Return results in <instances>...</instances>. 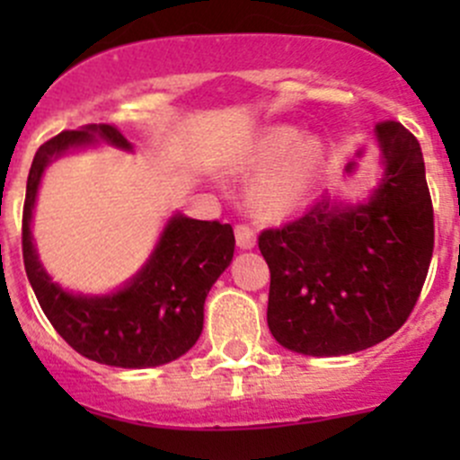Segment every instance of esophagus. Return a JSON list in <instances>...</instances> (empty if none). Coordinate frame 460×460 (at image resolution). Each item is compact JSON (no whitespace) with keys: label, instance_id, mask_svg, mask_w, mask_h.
Returning a JSON list of instances; mask_svg holds the SVG:
<instances>
[{"label":"esophagus","instance_id":"obj_1","mask_svg":"<svg viewBox=\"0 0 460 460\" xmlns=\"http://www.w3.org/2000/svg\"><path fill=\"white\" fill-rule=\"evenodd\" d=\"M235 243L240 249H253L256 247V231L247 225L235 226Z\"/></svg>","mask_w":460,"mask_h":460}]
</instances>
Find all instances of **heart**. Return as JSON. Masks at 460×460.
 I'll return each instance as SVG.
<instances>
[{"mask_svg": "<svg viewBox=\"0 0 460 460\" xmlns=\"http://www.w3.org/2000/svg\"><path fill=\"white\" fill-rule=\"evenodd\" d=\"M323 166V140L298 137L291 127L264 128L235 162L240 173L258 171L247 189V202L264 220H285L298 213L316 193Z\"/></svg>", "mask_w": 460, "mask_h": 460, "instance_id": "obj_1", "label": "heart"}]
</instances>
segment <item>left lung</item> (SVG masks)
<instances>
[{"label": "left lung", "mask_w": 460, "mask_h": 460, "mask_svg": "<svg viewBox=\"0 0 460 460\" xmlns=\"http://www.w3.org/2000/svg\"><path fill=\"white\" fill-rule=\"evenodd\" d=\"M385 175L367 202L324 198L282 229H264L267 323L282 347L347 356L405 324L428 278L434 208L420 144L401 122L376 127Z\"/></svg>", "instance_id": "obj_1"}]
</instances>
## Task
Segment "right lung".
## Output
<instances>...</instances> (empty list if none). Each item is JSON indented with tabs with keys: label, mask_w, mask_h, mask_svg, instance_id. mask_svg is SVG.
I'll list each match as a JSON object with an SVG mask.
<instances>
[{
	"label": "right lung",
	"mask_w": 460,
	"mask_h": 460,
	"mask_svg": "<svg viewBox=\"0 0 460 460\" xmlns=\"http://www.w3.org/2000/svg\"><path fill=\"white\" fill-rule=\"evenodd\" d=\"M97 140L131 151V142L111 124L64 131L37 148L22 217L26 276L41 312L77 354L111 367H157L187 354L200 338L204 300L234 258V229L217 220H193L175 213L151 258L122 289L106 296L62 289L41 267L32 244L31 220L37 189L55 157Z\"/></svg>",
	"instance_id": "right-lung-1"
}]
</instances>
